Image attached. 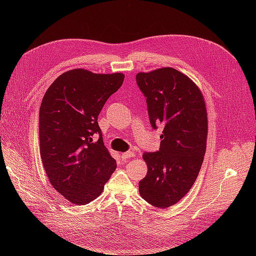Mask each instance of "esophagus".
Returning <instances> with one entry per match:
<instances>
[{
	"label": "esophagus",
	"mask_w": 256,
	"mask_h": 256,
	"mask_svg": "<svg viewBox=\"0 0 256 256\" xmlns=\"http://www.w3.org/2000/svg\"><path fill=\"white\" fill-rule=\"evenodd\" d=\"M134 152H131V150H128V152H124V154H122V157L124 159H129V158L134 157Z\"/></svg>",
	"instance_id": "34e87169"
}]
</instances>
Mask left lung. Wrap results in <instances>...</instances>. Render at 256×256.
<instances>
[{
	"instance_id": "1",
	"label": "left lung",
	"mask_w": 256,
	"mask_h": 256,
	"mask_svg": "<svg viewBox=\"0 0 256 256\" xmlns=\"http://www.w3.org/2000/svg\"><path fill=\"white\" fill-rule=\"evenodd\" d=\"M146 98L150 122L162 129L160 148L144 152L147 174L138 182L141 196L166 208L194 184L206 150L207 113L202 92L187 76L171 67L136 76Z\"/></svg>"
}]
</instances>
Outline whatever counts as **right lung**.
I'll return each instance as SVG.
<instances>
[{"label":"right lung","instance_id":"add662e5","mask_svg":"<svg viewBox=\"0 0 256 256\" xmlns=\"http://www.w3.org/2000/svg\"><path fill=\"white\" fill-rule=\"evenodd\" d=\"M122 74L72 69L46 92L40 109V146L51 184L65 198L85 205L99 196L116 168L104 144L98 115L124 82ZM95 135L98 140L94 142Z\"/></svg>","mask_w":256,"mask_h":256}]
</instances>
